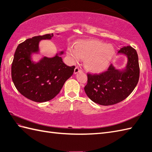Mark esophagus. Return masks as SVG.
Segmentation results:
<instances>
[{
  "instance_id": "1",
  "label": "esophagus",
  "mask_w": 152,
  "mask_h": 152,
  "mask_svg": "<svg viewBox=\"0 0 152 152\" xmlns=\"http://www.w3.org/2000/svg\"><path fill=\"white\" fill-rule=\"evenodd\" d=\"M80 72H81V70H80V69L79 68H78V67H76V68H75V69H74V73H75V74L78 73Z\"/></svg>"
}]
</instances>
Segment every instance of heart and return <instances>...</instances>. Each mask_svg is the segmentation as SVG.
Instances as JSON below:
<instances>
[{"instance_id": "b5f03b06", "label": "heart", "mask_w": 152, "mask_h": 152, "mask_svg": "<svg viewBox=\"0 0 152 152\" xmlns=\"http://www.w3.org/2000/svg\"><path fill=\"white\" fill-rule=\"evenodd\" d=\"M66 53L74 62L85 59V67L90 72L101 73L108 68L115 51L111 44L97 39L79 40L75 47H68Z\"/></svg>"}]
</instances>
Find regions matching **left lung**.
Wrapping results in <instances>:
<instances>
[{
	"label": "left lung",
	"instance_id": "obj_1",
	"mask_svg": "<svg viewBox=\"0 0 152 152\" xmlns=\"http://www.w3.org/2000/svg\"><path fill=\"white\" fill-rule=\"evenodd\" d=\"M117 51V55L126 57L124 67L117 69L112 64L106 72L99 75L88 74L85 93L92 101L100 105H113L123 101L138 83L139 65L136 50L129 46H124Z\"/></svg>",
	"mask_w": 152,
	"mask_h": 152
}]
</instances>
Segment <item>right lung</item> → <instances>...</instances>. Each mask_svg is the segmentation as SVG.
Wrapping results in <instances>:
<instances>
[{"instance_id":"add662e5","label":"right lung","mask_w":152,"mask_h":152,"mask_svg":"<svg viewBox=\"0 0 152 152\" xmlns=\"http://www.w3.org/2000/svg\"><path fill=\"white\" fill-rule=\"evenodd\" d=\"M58 35V33H57ZM53 34L33 37L18 44L12 66V77L20 93L33 101H50L58 94L64 84L74 72L75 66L66 65L60 51L53 57L41 56L34 61L33 55H40L39 43L51 40Z\"/></svg>"}]
</instances>
